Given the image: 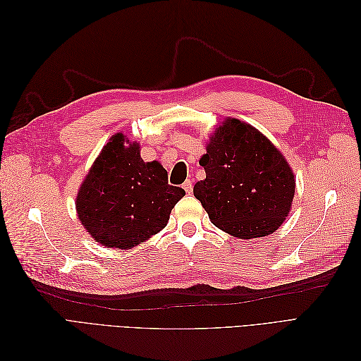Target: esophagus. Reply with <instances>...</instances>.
Listing matches in <instances>:
<instances>
[{
	"label": "esophagus",
	"instance_id": "esophagus-1",
	"mask_svg": "<svg viewBox=\"0 0 361 361\" xmlns=\"http://www.w3.org/2000/svg\"><path fill=\"white\" fill-rule=\"evenodd\" d=\"M182 187H183L185 192H187V194H191V192H192V180H190V179H188V180H185Z\"/></svg>",
	"mask_w": 361,
	"mask_h": 361
}]
</instances>
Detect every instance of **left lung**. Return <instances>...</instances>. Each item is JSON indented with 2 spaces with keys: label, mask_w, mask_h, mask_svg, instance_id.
Wrapping results in <instances>:
<instances>
[{
  "label": "left lung",
  "mask_w": 361,
  "mask_h": 361,
  "mask_svg": "<svg viewBox=\"0 0 361 361\" xmlns=\"http://www.w3.org/2000/svg\"><path fill=\"white\" fill-rule=\"evenodd\" d=\"M199 162L206 179L192 191L218 228L251 239L271 235L285 221L295 194L293 173L256 128L226 118Z\"/></svg>",
  "instance_id": "left-lung-1"
}]
</instances>
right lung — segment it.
Listing matches in <instances>:
<instances>
[{
    "label": "right lung",
    "instance_id": "add662e5",
    "mask_svg": "<svg viewBox=\"0 0 361 361\" xmlns=\"http://www.w3.org/2000/svg\"><path fill=\"white\" fill-rule=\"evenodd\" d=\"M185 191L169 185L158 161L145 162L140 145L117 133L104 146L76 195L80 221L106 248H133L167 226Z\"/></svg>",
    "mask_w": 361,
    "mask_h": 361
}]
</instances>
